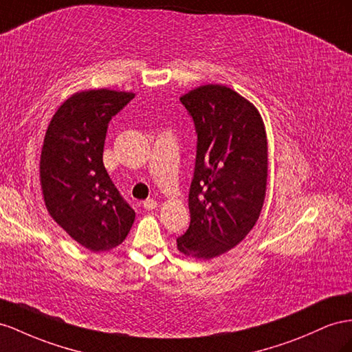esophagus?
Segmentation results:
<instances>
[{"mask_svg":"<svg viewBox=\"0 0 352 352\" xmlns=\"http://www.w3.org/2000/svg\"><path fill=\"white\" fill-rule=\"evenodd\" d=\"M157 201H155V199H153V198H148V199H145V201H144V207L146 208V210H155V208H157Z\"/></svg>","mask_w":352,"mask_h":352,"instance_id":"obj_1","label":"esophagus"}]
</instances>
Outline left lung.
I'll list each match as a JSON object with an SVG mask.
<instances>
[{"label":"left lung","instance_id":"8db88e82","mask_svg":"<svg viewBox=\"0 0 352 352\" xmlns=\"http://www.w3.org/2000/svg\"><path fill=\"white\" fill-rule=\"evenodd\" d=\"M197 133L188 206L191 222L177 239L185 256L208 261L231 250L252 231L268 177L267 133L259 111L219 84L180 98Z\"/></svg>","mask_w":352,"mask_h":352}]
</instances>
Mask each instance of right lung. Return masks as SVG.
I'll return each instance as SVG.
<instances>
[{
	"mask_svg": "<svg viewBox=\"0 0 352 352\" xmlns=\"http://www.w3.org/2000/svg\"><path fill=\"white\" fill-rule=\"evenodd\" d=\"M133 98L108 89L75 93L45 131L40 161L45 207L56 223L91 252L121 244L135 222V210L103 166L109 121Z\"/></svg>",
	"mask_w": 352,
	"mask_h": 352,
	"instance_id": "obj_1",
	"label": "right lung"
}]
</instances>
